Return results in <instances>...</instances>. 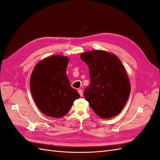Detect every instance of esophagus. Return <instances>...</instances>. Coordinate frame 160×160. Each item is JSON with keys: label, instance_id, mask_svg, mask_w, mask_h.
Masks as SVG:
<instances>
[{"label": "esophagus", "instance_id": "obj_1", "mask_svg": "<svg viewBox=\"0 0 160 160\" xmlns=\"http://www.w3.org/2000/svg\"><path fill=\"white\" fill-rule=\"evenodd\" d=\"M77 91H78V93H79V95H80L81 97L83 96V91H82L81 89H78V90H77Z\"/></svg>", "mask_w": 160, "mask_h": 160}]
</instances>
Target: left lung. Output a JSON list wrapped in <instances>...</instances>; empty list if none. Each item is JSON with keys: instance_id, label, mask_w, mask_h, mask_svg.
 <instances>
[{"instance_id": "1", "label": "left lung", "mask_w": 160, "mask_h": 160, "mask_svg": "<svg viewBox=\"0 0 160 160\" xmlns=\"http://www.w3.org/2000/svg\"><path fill=\"white\" fill-rule=\"evenodd\" d=\"M88 65L90 84L84 97L99 117L111 118L126 104L131 91L129 78L119 58L107 51L96 50L82 53Z\"/></svg>"}]
</instances>
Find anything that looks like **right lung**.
Segmentation results:
<instances>
[{"label": "right lung", "instance_id": "right-lung-1", "mask_svg": "<svg viewBox=\"0 0 160 160\" xmlns=\"http://www.w3.org/2000/svg\"><path fill=\"white\" fill-rule=\"evenodd\" d=\"M68 57L52 55L39 61L30 79L32 98L42 113L49 117L61 118L69 112L80 95L71 88L66 73Z\"/></svg>", "mask_w": 160, "mask_h": 160}]
</instances>
